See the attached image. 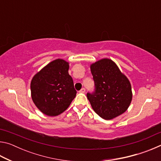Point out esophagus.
Returning a JSON list of instances; mask_svg holds the SVG:
<instances>
[{
	"instance_id": "esophagus-1",
	"label": "esophagus",
	"mask_w": 161,
	"mask_h": 161,
	"mask_svg": "<svg viewBox=\"0 0 161 161\" xmlns=\"http://www.w3.org/2000/svg\"><path fill=\"white\" fill-rule=\"evenodd\" d=\"M80 93H84V92H85V89L82 88V89H81V90L80 91Z\"/></svg>"
}]
</instances>
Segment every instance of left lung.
I'll use <instances>...</instances> for the list:
<instances>
[{
  "label": "left lung",
  "instance_id": "obj_1",
  "mask_svg": "<svg viewBox=\"0 0 161 161\" xmlns=\"http://www.w3.org/2000/svg\"><path fill=\"white\" fill-rule=\"evenodd\" d=\"M96 86L87 99L94 111L102 119L111 120L121 115L132 101L130 81L113 60L103 58L90 64Z\"/></svg>",
  "mask_w": 161,
  "mask_h": 161
}]
</instances>
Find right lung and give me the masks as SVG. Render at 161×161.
I'll return each instance as SVG.
<instances>
[{
	"mask_svg": "<svg viewBox=\"0 0 161 161\" xmlns=\"http://www.w3.org/2000/svg\"><path fill=\"white\" fill-rule=\"evenodd\" d=\"M69 62L62 59L50 62L32 77V100L42 114L56 116L67 109L76 97Z\"/></svg>",
	"mask_w": 161,
	"mask_h": 161,
	"instance_id": "obj_1",
	"label": "right lung"
}]
</instances>
